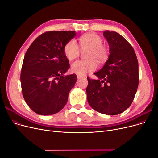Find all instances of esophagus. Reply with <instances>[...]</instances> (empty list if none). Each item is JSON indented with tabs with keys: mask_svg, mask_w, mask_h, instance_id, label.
Here are the masks:
<instances>
[{
	"mask_svg": "<svg viewBox=\"0 0 158 158\" xmlns=\"http://www.w3.org/2000/svg\"><path fill=\"white\" fill-rule=\"evenodd\" d=\"M77 78H78V79H80V78H82V76H81V75H78V74H77Z\"/></svg>",
	"mask_w": 158,
	"mask_h": 158,
	"instance_id": "1",
	"label": "esophagus"
}]
</instances>
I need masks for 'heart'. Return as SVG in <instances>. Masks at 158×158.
I'll return each mask as SVG.
<instances>
[{
    "instance_id": "heart-1",
    "label": "heart",
    "mask_w": 158,
    "mask_h": 158,
    "mask_svg": "<svg viewBox=\"0 0 158 158\" xmlns=\"http://www.w3.org/2000/svg\"><path fill=\"white\" fill-rule=\"evenodd\" d=\"M82 49H89L86 56L87 60H77L71 65V71L78 75H84L94 71L97 68V62L103 64L107 59L108 49L102 45L103 39L96 33H88L82 35L79 39ZM80 48L76 40L71 39L64 46V52L69 60L76 59L80 55Z\"/></svg>"
}]
</instances>
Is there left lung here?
Returning <instances> with one entry per match:
<instances>
[{
	"instance_id": "obj_1",
	"label": "left lung",
	"mask_w": 158,
	"mask_h": 158,
	"mask_svg": "<svg viewBox=\"0 0 158 158\" xmlns=\"http://www.w3.org/2000/svg\"><path fill=\"white\" fill-rule=\"evenodd\" d=\"M110 55L102 68L87 77V101L94 110L107 115L122 113L131 105L139 84L138 62L131 45L115 31L106 30Z\"/></svg>"
}]
</instances>
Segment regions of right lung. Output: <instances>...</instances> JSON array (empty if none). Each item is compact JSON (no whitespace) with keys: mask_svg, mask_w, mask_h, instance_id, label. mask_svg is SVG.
<instances>
[{"mask_svg":"<svg viewBox=\"0 0 158 158\" xmlns=\"http://www.w3.org/2000/svg\"><path fill=\"white\" fill-rule=\"evenodd\" d=\"M75 36V31L46 32L26 52L20 74L22 91L26 103L36 114H56L68 100L77 75H64L70 67L64 46Z\"/></svg>","mask_w":158,"mask_h":158,"instance_id":"obj_1","label":"right lung"}]
</instances>
